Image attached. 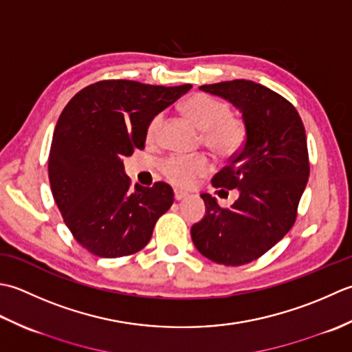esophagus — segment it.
I'll use <instances>...</instances> for the list:
<instances>
[{"label": "esophagus", "instance_id": "obj_1", "mask_svg": "<svg viewBox=\"0 0 352 352\" xmlns=\"http://www.w3.org/2000/svg\"><path fill=\"white\" fill-rule=\"evenodd\" d=\"M186 196H188V195H186V192L175 190V199H176V200H182V199H185Z\"/></svg>", "mask_w": 352, "mask_h": 352}]
</instances>
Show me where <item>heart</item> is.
<instances>
[{"label": "heart", "mask_w": 352, "mask_h": 352, "mask_svg": "<svg viewBox=\"0 0 352 352\" xmlns=\"http://www.w3.org/2000/svg\"><path fill=\"white\" fill-rule=\"evenodd\" d=\"M185 117L202 132V142L214 155L232 156L245 141L246 126L243 120L231 113V107L208 94L191 96L182 106ZM164 113H156L147 126V140L160 138L164 124ZM161 170L171 184L188 188L199 177L211 171L206 156H170L162 162Z\"/></svg>", "instance_id": "heart-1"}]
</instances>
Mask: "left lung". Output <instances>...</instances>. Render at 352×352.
<instances>
[{
    "mask_svg": "<svg viewBox=\"0 0 352 352\" xmlns=\"http://www.w3.org/2000/svg\"><path fill=\"white\" fill-rule=\"evenodd\" d=\"M199 89L240 109L246 141L212 177L220 191L236 190L231 208L204 192L205 217L191 228L197 250L223 266H243L290 231L310 175L305 129L289 100L250 80L202 85ZM226 192V191H225Z\"/></svg>",
    "mask_w": 352,
    "mask_h": 352,
    "instance_id": "1",
    "label": "left lung"
}]
</instances>
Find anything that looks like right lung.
<instances>
[{
  "label": "right lung",
  "instance_id": "add662e5",
  "mask_svg": "<svg viewBox=\"0 0 352 352\" xmlns=\"http://www.w3.org/2000/svg\"><path fill=\"white\" fill-rule=\"evenodd\" d=\"M191 85L102 80L69 100L53 133L48 177L63 221L88 252L118 258L138 252L173 205L166 182L152 188L124 173L123 160L144 148L147 126Z\"/></svg>",
  "mask_w": 352,
  "mask_h": 352
}]
</instances>
